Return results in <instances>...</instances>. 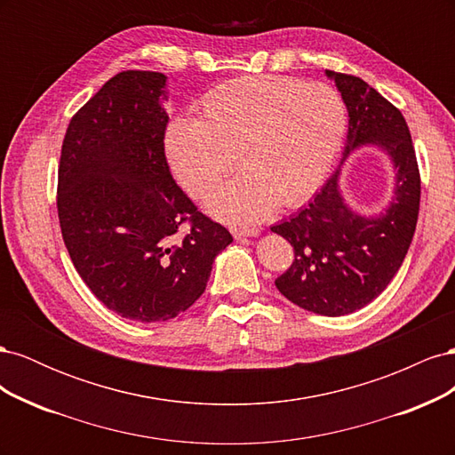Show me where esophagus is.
Segmentation results:
<instances>
[{"label": "esophagus", "instance_id": "1", "mask_svg": "<svg viewBox=\"0 0 455 455\" xmlns=\"http://www.w3.org/2000/svg\"><path fill=\"white\" fill-rule=\"evenodd\" d=\"M231 233H233V237H235V239H246V237H256L258 233H259V229H256V228H252V229L231 228Z\"/></svg>", "mask_w": 455, "mask_h": 455}]
</instances>
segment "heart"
<instances>
[{"mask_svg":"<svg viewBox=\"0 0 455 455\" xmlns=\"http://www.w3.org/2000/svg\"><path fill=\"white\" fill-rule=\"evenodd\" d=\"M346 127V106L332 87L237 77L203 96L197 119L171 123L164 154L176 180L196 197L229 174L237 159L243 172L211 191L204 206L226 222L254 224L277 203L291 209L319 188Z\"/></svg>","mask_w":455,"mask_h":455,"instance_id":"b5f03b06","label":"heart"}]
</instances>
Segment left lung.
Wrapping results in <instances>:
<instances>
[{
  "mask_svg": "<svg viewBox=\"0 0 455 455\" xmlns=\"http://www.w3.org/2000/svg\"><path fill=\"white\" fill-rule=\"evenodd\" d=\"M326 76L349 114L343 160L374 145L395 171L394 196L378 215H359L347 204L339 164L306 209L271 228L294 246L292 266L275 281L279 292L301 309L339 316L368 306L401 269L418 224L421 182L403 114L361 77L330 70Z\"/></svg>",
  "mask_w": 455,
  "mask_h": 455,
  "instance_id": "8db88e82",
  "label": "left lung"
}]
</instances>
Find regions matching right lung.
<instances>
[{"label": "right lung", "mask_w": 455, "mask_h": 455, "mask_svg": "<svg viewBox=\"0 0 455 455\" xmlns=\"http://www.w3.org/2000/svg\"><path fill=\"white\" fill-rule=\"evenodd\" d=\"M167 76H114L68 125L59 220L79 277L125 319H174L204 292L231 233L197 211L164 157ZM190 224L186 238L177 228Z\"/></svg>", "instance_id": "add662e5"}]
</instances>
